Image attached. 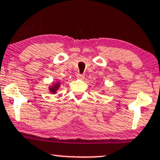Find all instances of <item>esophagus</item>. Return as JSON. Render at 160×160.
Masks as SVG:
<instances>
[{
	"instance_id": "obj_1",
	"label": "esophagus",
	"mask_w": 160,
	"mask_h": 160,
	"mask_svg": "<svg viewBox=\"0 0 160 160\" xmlns=\"http://www.w3.org/2000/svg\"><path fill=\"white\" fill-rule=\"evenodd\" d=\"M77 77L78 79H80V80H82V79L84 78V75L82 74V73H78V74L77 75Z\"/></svg>"
}]
</instances>
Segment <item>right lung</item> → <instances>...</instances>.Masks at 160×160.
Segmentation results:
<instances>
[{"label": "right lung", "instance_id": "1", "mask_svg": "<svg viewBox=\"0 0 160 160\" xmlns=\"http://www.w3.org/2000/svg\"><path fill=\"white\" fill-rule=\"evenodd\" d=\"M58 84H55V85L53 87H52V88H51L50 89H51V91H52V92H53V93H55V92H56V90H57V89H58Z\"/></svg>", "mask_w": 160, "mask_h": 160}]
</instances>
